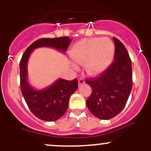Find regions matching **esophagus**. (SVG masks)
I'll use <instances>...</instances> for the list:
<instances>
[{
    "label": "esophagus",
    "mask_w": 151,
    "mask_h": 151,
    "mask_svg": "<svg viewBox=\"0 0 151 151\" xmlns=\"http://www.w3.org/2000/svg\"><path fill=\"white\" fill-rule=\"evenodd\" d=\"M84 83H85V81H84V80L82 79V78H80V79H79V86L82 85V84H84Z\"/></svg>",
    "instance_id": "1"
}]
</instances>
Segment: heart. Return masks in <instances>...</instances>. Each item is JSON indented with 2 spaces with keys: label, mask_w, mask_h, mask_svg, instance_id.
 Segmentation results:
<instances>
[{
  "label": "heart",
  "mask_w": 151,
  "mask_h": 151,
  "mask_svg": "<svg viewBox=\"0 0 151 151\" xmlns=\"http://www.w3.org/2000/svg\"><path fill=\"white\" fill-rule=\"evenodd\" d=\"M70 54L75 62L85 63L86 73L96 76L104 72L113 61L114 45L107 37L85 38L74 45Z\"/></svg>",
  "instance_id": "b5f03b06"
}]
</instances>
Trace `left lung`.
Returning a JSON list of instances; mask_svg holds the SVG:
<instances>
[{
    "mask_svg": "<svg viewBox=\"0 0 151 151\" xmlns=\"http://www.w3.org/2000/svg\"><path fill=\"white\" fill-rule=\"evenodd\" d=\"M114 61L98 77L86 79L92 92L86 106L94 116L108 120L118 115L125 106L132 89V66L127 50L117 38Z\"/></svg>",
    "mask_w": 151,
    "mask_h": 151,
    "instance_id": "8db88e82",
    "label": "left lung"
}]
</instances>
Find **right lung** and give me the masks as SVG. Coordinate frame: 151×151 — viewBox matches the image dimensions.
Instances as JSON below:
<instances>
[{"mask_svg":"<svg viewBox=\"0 0 151 151\" xmlns=\"http://www.w3.org/2000/svg\"><path fill=\"white\" fill-rule=\"evenodd\" d=\"M71 41L69 37L37 40L26 49L20 62V89L22 96L31 112L42 121H57L65 114L71 95L77 89L78 80L58 79L44 89H34L27 77L29 58L32 52L39 47H52L65 53Z\"/></svg>","mask_w":151,"mask_h":151,"instance_id":"1","label":"right lung"}]
</instances>
